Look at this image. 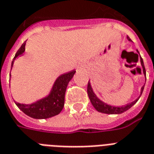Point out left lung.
<instances>
[{
    "label": "left lung",
    "mask_w": 154,
    "mask_h": 154,
    "mask_svg": "<svg viewBox=\"0 0 154 154\" xmlns=\"http://www.w3.org/2000/svg\"><path fill=\"white\" fill-rule=\"evenodd\" d=\"M127 39L129 40V42H132L131 39L129 38V37H127ZM137 53H139L137 50ZM141 64L142 65V68H143V72L144 74L146 75L145 73V66H144V62L143 60H142V58H141ZM144 86H142L141 89V94H140V96L138 97V98H137L135 101H134L133 102L129 103V104H127V105H124V106H112V105H109L105 103L104 101H101L100 99L96 96V94H94V90L92 89L91 85H90V82H89L88 83V87H87V93H88V96L89 97V100L91 101L92 105L95 108V109L97 110L98 112H103V113H107V114H120V113H122V112H125L126 110H128L129 109L133 106V105L137 102V101H138V99L140 98V97L141 96V94H142V92L144 90Z\"/></svg>",
    "instance_id": "left-lung-1"
}]
</instances>
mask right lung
Segmentation results:
<instances>
[{
    "mask_svg": "<svg viewBox=\"0 0 154 154\" xmlns=\"http://www.w3.org/2000/svg\"><path fill=\"white\" fill-rule=\"evenodd\" d=\"M25 42L23 43L22 45L16 53L15 57L12 61L11 69H12L13 62L16 58L18 56L22 55L25 52ZM75 72L76 71L72 70L67 73H64L59 76L57 79L56 80V82H54L49 95L39 101L32 104H29V105L20 104L16 101L14 102L23 112H25L29 117L35 118V119H46V118L54 117L56 115L59 114L64 107L66 88Z\"/></svg>",
    "mask_w": 154,
    "mask_h": 154,
    "instance_id": "right-lung-1",
    "label": "right lung"
}]
</instances>
